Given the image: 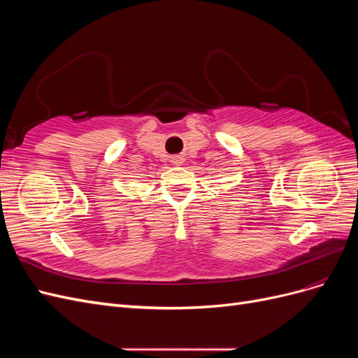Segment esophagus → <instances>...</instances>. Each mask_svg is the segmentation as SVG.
Masks as SVG:
<instances>
[{
	"label": "esophagus",
	"instance_id": "obj_1",
	"mask_svg": "<svg viewBox=\"0 0 358 358\" xmlns=\"http://www.w3.org/2000/svg\"><path fill=\"white\" fill-rule=\"evenodd\" d=\"M171 162H173V164H175V166H182V164H183V158H182L180 155L173 157V158H171Z\"/></svg>",
	"mask_w": 358,
	"mask_h": 358
}]
</instances>
